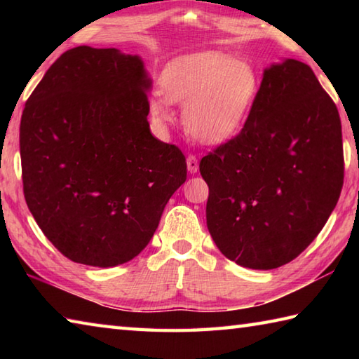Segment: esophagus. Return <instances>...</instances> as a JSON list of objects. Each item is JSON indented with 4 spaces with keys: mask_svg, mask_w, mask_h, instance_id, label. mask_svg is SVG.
Here are the masks:
<instances>
[{
    "mask_svg": "<svg viewBox=\"0 0 359 359\" xmlns=\"http://www.w3.org/2000/svg\"><path fill=\"white\" fill-rule=\"evenodd\" d=\"M187 166H188V171L194 174V172H197V170H199V160H197L196 156H188Z\"/></svg>",
    "mask_w": 359,
    "mask_h": 359,
    "instance_id": "esophagus-1",
    "label": "esophagus"
}]
</instances>
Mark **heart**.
<instances>
[{
  "mask_svg": "<svg viewBox=\"0 0 359 359\" xmlns=\"http://www.w3.org/2000/svg\"><path fill=\"white\" fill-rule=\"evenodd\" d=\"M160 89L165 97L151 100V116L170 125L171 103L184 106L187 133L203 143H222L239 131L259 93L253 66L220 52H199L166 67Z\"/></svg>",
  "mask_w": 359,
  "mask_h": 359,
  "instance_id": "obj_1",
  "label": "heart"
}]
</instances>
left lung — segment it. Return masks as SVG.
Masks as SVG:
<instances>
[{"label": "left lung", "instance_id": "1", "mask_svg": "<svg viewBox=\"0 0 359 359\" xmlns=\"http://www.w3.org/2000/svg\"><path fill=\"white\" fill-rule=\"evenodd\" d=\"M199 170L222 255L253 270L288 264L323 230L344 184L337 104L309 65H273L241 133L202 157Z\"/></svg>", "mask_w": 359, "mask_h": 359}]
</instances>
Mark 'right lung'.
I'll return each mask as SVG.
<instances>
[{
	"label": "right lung",
	"mask_w": 359,
	"mask_h": 359,
	"mask_svg": "<svg viewBox=\"0 0 359 359\" xmlns=\"http://www.w3.org/2000/svg\"><path fill=\"white\" fill-rule=\"evenodd\" d=\"M149 86L140 57L79 46L27 98L25 199L46 238L74 262L106 269L131 261L187 180L182 151L149 131Z\"/></svg>",
	"instance_id": "add662e5"
}]
</instances>
